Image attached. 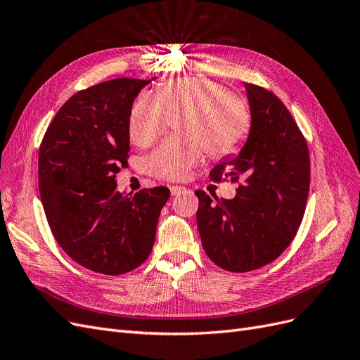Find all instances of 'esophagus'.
Returning <instances> with one entry per match:
<instances>
[{
  "instance_id": "obj_1",
  "label": "esophagus",
  "mask_w": 360,
  "mask_h": 360,
  "mask_svg": "<svg viewBox=\"0 0 360 360\" xmlns=\"http://www.w3.org/2000/svg\"><path fill=\"white\" fill-rule=\"evenodd\" d=\"M169 189H171V195H172V197H177V195H180V193L188 191L184 186H179V184H174V186H171Z\"/></svg>"
}]
</instances>
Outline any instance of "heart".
I'll use <instances>...</instances> for the list:
<instances>
[{"mask_svg":"<svg viewBox=\"0 0 360 360\" xmlns=\"http://www.w3.org/2000/svg\"><path fill=\"white\" fill-rule=\"evenodd\" d=\"M180 136L162 143L148 156L153 177L181 180L201 160L231 155L243 141L248 106L242 97L207 78H183L158 86L155 99L143 96L134 103L129 118L130 139L138 147H150L167 134L177 120Z\"/></svg>","mask_w":360,"mask_h":360,"instance_id":"b5f03b06","label":"heart"}]
</instances>
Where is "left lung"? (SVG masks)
<instances>
[{"label": "left lung", "mask_w": 360, "mask_h": 360, "mask_svg": "<svg viewBox=\"0 0 360 360\" xmlns=\"http://www.w3.org/2000/svg\"><path fill=\"white\" fill-rule=\"evenodd\" d=\"M250 130L238 155L225 156L210 179L240 180L233 200L213 201L204 191L197 225L205 254L228 271H249L276 259L296 236L307 207L308 146L278 97L245 82Z\"/></svg>", "instance_id": "obj_1"}]
</instances>
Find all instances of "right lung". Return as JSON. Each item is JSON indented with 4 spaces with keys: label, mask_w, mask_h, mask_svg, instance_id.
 <instances>
[{
    "label": "right lung",
    "mask_w": 360,
    "mask_h": 360,
    "mask_svg": "<svg viewBox=\"0 0 360 360\" xmlns=\"http://www.w3.org/2000/svg\"><path fill=\"white\" fill-rule=\"evenodd\" d=\"M150 82L118 78L73 94L40 146L39 191L51 231L64 252L97 274L123 275L144 263L169 198L163 186L134 197L117 191L130 111Z\"/></svg>",
    "instance_id": "1"
}]
</instances>
